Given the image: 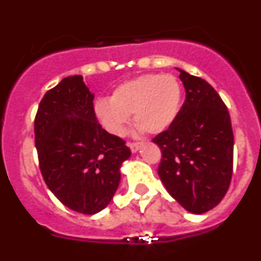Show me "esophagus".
<instances>
[{"label": "esophagus", "mask_w": 261, "mask_h": 261, "mask_svg": "<svg viewBox=\"0 0 261 261\" xmlns=\"http://www.w3.org/2000/svg\"><path fill=\"white\" fill-rule=\"evenodd\" d=\"M128 146L133 153H136L140 149V146H141V142H128Z\"/></svg>", "instance_id": "esophagus-1"}]
</instances>
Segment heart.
<instances>
[{
  "label": "heart",
  "mask_w": 261,
  "mask_h": 261,
  "mask_svg": "<svg viewBox=\"0 0 261 261\" xmlns=\"http://www.w3.org/2000/svg\"><path fill=\"white\" fill-rule=\"evenodd\" d=\"M180 100L181 87L176 77L146 74L117 86L110 100H98L94 111L111 135H123L130 115L138 128L156 135L174 123Z\"/></svg>",
  "instance_id": "obj_1"
}]
</instances>
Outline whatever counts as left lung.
I'll use <instances>...</instances> for the list:
<instances>
[{"instance_id":"obj_1","label":"left lung","mask_w":261,"mask_h":261,"mask_svg":"<svg viewBox=\"0 0 261 261\" xmlns=\"http://www.w3.org/2000/svg\"><path fill=\"white\" fill-rule=\"evenodd\" d=\"M180 71L186 100L174 123L153 138L162 151L158 175L191 213L221 202L232 175L234 135L226 105L205 80Z\"/></svg>"}]
</instances>
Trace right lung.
Returning <instances> with one entry per match:
<instances>
[{
	"instance_id": "obj_1",
	"label": "right lung",
	"mask_w": 261,
	"mask_h": 261,
	"mask_svg": "<svg viewBox=\"0 0 261 261\" xmlns=\"http://www.w3.org/2000/svg\"><path fill=\"white\" fill-rule=\"evenodd\" d=\"M93 100L82 75L66 77L43 96L34 124L45 184L65 206L82 214L110 204L120 166L130 156L123 138L98 123Z\"/></svg>"
}]
</instances>
